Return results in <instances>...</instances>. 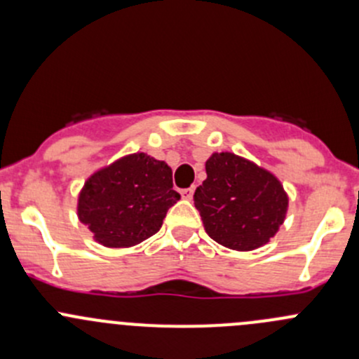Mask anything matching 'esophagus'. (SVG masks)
Masks as SVG:
<instances>
[{
    "instance_id": "obj_1",
    "label": "esophagus",
    "mask_w": 359,
    "mask_h": 359,
    "mask_svg": "<svg viewBox=\"0 0 359 359\" xmlns=\"http://www.w3.org/2000/svg\"><path fill=\"white\" fill-rule=\"evenodd\" d=\"M193 193H194V187H187V189H180V196H182L184 200H191V198H193Z\"/></svg>"
}]
</instances>
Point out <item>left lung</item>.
<instances>
[{"label": "left lung", "mask_w": 359, "mask_h": 359, "mask_svg": "<svg viewBox=\"0 0 359 359\" xmlns=\"http://www.w3.org/2000/svg\"><path fill=\"white\" fill-rule=\"evenodd\" d=\"M205 231L227 248L255 250L283 224L288 198L274 175L231 153L206 161V180L194 191Z\"/></svg>", "instance_id": "1"}]
</instances>
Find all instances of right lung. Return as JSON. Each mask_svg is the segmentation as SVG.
Listing matches in <instances>:
<instances>
[{
	"label": "right lung",
	"instance_id": "1",
	"mask_svg": "<svg viewBox=\"0 0 359 359\" xmlns=\"http://www.w3.org/2000/svg\"><path fill=\"white\" fill-rule=\"evenodd\" d=\"M179 200L170 166L139 153L86 180L78 215L104 247H133L158 233L168 208Z\"/></svg>",
	"mask_w": 359,
	"mask_h": 359
}]
</instances>
